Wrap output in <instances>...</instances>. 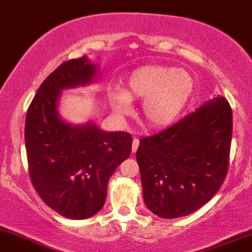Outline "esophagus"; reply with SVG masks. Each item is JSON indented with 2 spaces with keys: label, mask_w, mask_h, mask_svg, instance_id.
<instances>
[{
  "label": "esophagus",
  "mask_w": 252,
  "mask_h": 252,
  "mask_svg": "<svg viewBox=\"0 0 252 252\" xmlns=\"http://www.w3.org/2000/svg\"><path fill=\"white\" fill-rule=\"evenodd\" d=\"M138 146H140V141H138L137 137H134V140H132V147H131L132 153H136V150H137Z\"/></svg>",
  "instance_id": "34e87169"
}]
</instances>
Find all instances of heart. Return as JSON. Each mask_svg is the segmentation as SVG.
<instances>
[{"label":"heart","mask_w":252,"mask_h":252,"mask_svg":"<svg viewBox=\"0 0 252 252\" xmlns=\"http://www.w3.org/2000/svg\"><path fill=\"white\" fill-rule=\"evenodd\" d=\"M187 72L167 66H144L130 74L126 86L111 92V103L118 115L130 111V100L143 99L142 116L152 126H168L179 116L193 92Z\"/></svg>","instance_id":"heart-1"}]
</instances>
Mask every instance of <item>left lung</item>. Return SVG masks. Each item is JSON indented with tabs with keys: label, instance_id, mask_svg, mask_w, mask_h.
<instances>
[{
	"label": "left lung",
	"instance_id": "obj_1",
	"mask_svg": "<svg viewBox=\"0 0 252 252\" xmlns=\"http://www.w3.org/2000/svg\"><path fill=\"white\" fill-rule=\"evenodd\" d=\"M232 110L222 96L140 140L136 158L144 204L164 219L189 216L215 196L227 174Z\"/></svg>",
	"mask_w": 252,
	"mask_h": 252
}]
</instances>
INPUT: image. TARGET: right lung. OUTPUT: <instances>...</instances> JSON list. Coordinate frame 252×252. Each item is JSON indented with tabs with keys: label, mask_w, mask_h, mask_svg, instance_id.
Wrapping results in <instances>:
<instances>
[{
	"label": "right lung",
	"mask_w": 252,
	"mask_h": 252,
	"mask_svg": "<svg viewBox=\"0 0 252 252\" xmlns=\"http://www.w3.org/2000/svg\"><path fill=\"white\" fill-rule=\"evenodd\" d=\"M96 72L86 57L63 63L40 85L26 116L32 184L47 206L76 220L102 210L110 176L131 153L128 132H106L92 123L72 126L59 117L62 90L91 83Z\"/></svg>",
	"instance_id": "1"
}]
</instances>
